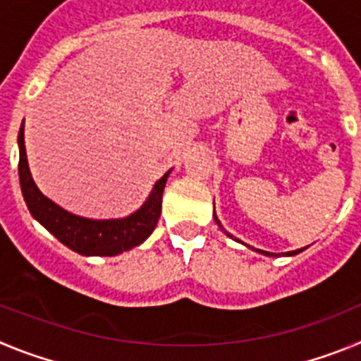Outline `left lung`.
Returning a JSON list of instances; mask_svg holds the SVG:
<instances>
[{
    "instance_id": "obj_1",
    "label": "left lung",
    "mask_w": 361,
    "mask_h": 361,
    "mask_svg": "<svg viewBox=\"0 0 361 361\" xmlns=\"http://www.w3.org/2000/svg\"><path fill=\"white\" fill-rule=\"evenodd\" d=\"M213 216H215V222H216V224H219L220 226V228H222V224H220V220L219 219H216V215H215V213H213ZM222 231H224L226 233V235H228V237L229 238H233V235H231V233H228V231H226V229L224 228H222ZM233 240H237V242H240V240H238V238H233ZM242 244H244V242H242ZM245 245H247V244H245ZM247 247H250V245H247ZM251 250H253V251H257V253H260V255H266V257H279V255H276V253H269V251H262V250H255V247H251ZM305 250V247H302V250H296V251H288V253H286V257H293V255H298L300 253V251H304Z\"/></svg>"
}]
</instances>
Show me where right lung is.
I'll use <instances>...</instances> for the list:
<instances>
[{
    "instance_id": "1",
    "label": "right lung",
    "mask_w": 361,
    "mask_h": 361,
    "mask_svg": "<svg viewBox=\"0 0 361 361\" xmlns=\"http://www.w3.org/2000/svg\"><path fill=\"white\" fill-rule=\"evenodd\" d=\"M25 124V123H23ZM23 124L19 128L18 148H19V184L21 193L27 202L30 215L50 231L57 240L70 247L72 251L85 257H116L123 251L133 250L135 245L142 244L152 235L161 216L162 191L170 171H166L157 183L153 184L149 195L142 206L132 215L123 219L95 220L86 216L73 215L54 200L44 197L32 178L30 168L25 149V130Z\"/></svg>"
}]
</instances>
